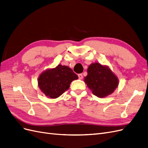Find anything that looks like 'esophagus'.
Listing matches in <instances>:
<instances>
[{
  "instance_id": "34e87169",
  "label": "esophagus",
  "mask_w": 148,
  "mask_h": 148,
  "mask_svg": "<svg viewBox=\"0 0 148 148\" xmlns=\"http://www.w3.org/2000/svg\"><path fill=\"white\" fill-rule=\"evenodd\" d=\"M78 78H79V79H82L83 78V75L82 74V73H80V74H78Z\"/></svg>"
}]
</instances>
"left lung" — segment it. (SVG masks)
I'll return each mask as SVG.
<instances>
[{"label":"left lung","instance_id":"left-lung-1","mask_svg":"<svg viewBox=\"0 0 148 148\" xmlns=\"http://www.w3.org/2000/svg\"><path fill=\"white\" fill-rule=\"evenodd\" d=\"M84 82L94 95L104 97L112 93L118 86L117 77L107 66L99 63L92 64L88 69Z\"/></svg>","mask_w":148,"mask_h":148}]
</instances>
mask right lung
I'll return each instance as SVG.
<instances>
[{
  "label": "right lung",
  "mask_w": 148,
  "mask_h": 148,
  "mask_svg": "<svg viewBox=\"0 0 148 148\" xmlns=\"http://www.w3.org/2000/svg\"><path fill=\"white\" fill-rule=\"evenodd\" d=\"M78 78L77 74L69 66L59 65L40 75L38 85L44 95L54 99L68 90L71 82Z\"/></svg>",
  "instance_id": "1"
}]
</instances>
